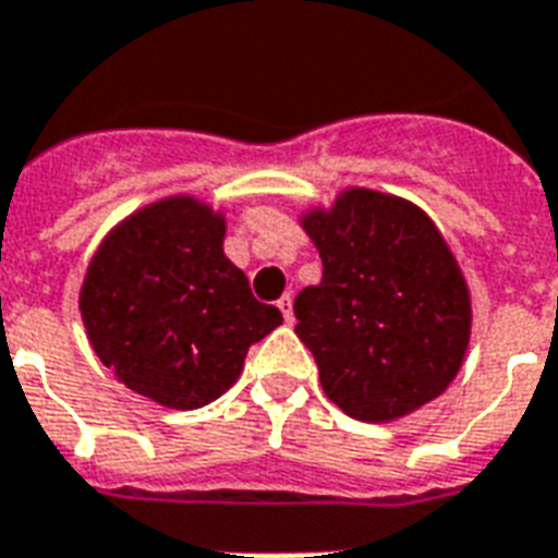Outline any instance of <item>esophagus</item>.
Instances as JSON below:
<instances>
[{
	"label": "esophagus",
	"instance_id": "1",
	"mask_svg": "<svg viewBox=\"0 0 558 558\" xmlns=\"http://www.w3.org/2000/svg\"><path fill=\"white\" fill-rule=\"evenodd\" d=\"M278 310L283 313V318H287V322H292V295L278 298Z\"/></svg>",
	"mask_w": 558,
	"mask_h": 558
}]
</instances>
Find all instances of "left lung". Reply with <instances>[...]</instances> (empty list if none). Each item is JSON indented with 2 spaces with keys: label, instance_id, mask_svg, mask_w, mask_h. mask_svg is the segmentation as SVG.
<instances>
[{
  "label": "left lung",
  "instance_id": "left-lung-1",
  "mask_svg": "<svg viewBox=\"0 0 558 558\" xmlns=\"http://www.w3.org/2000/svg\"><path fill=\"white\" fill-rule=\"evenodd\" d=\"M301 225L325 271L298 292L295 333L327 398L374 424L439 398L465 360L471 298L430 216L395 195L348 190Z\"/></svg>",
  "mask_w": 558,
  "mask_h": 558
}]
</instances>
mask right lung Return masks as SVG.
Segmentation results:
<instances>
[{"label":"right lung","instance_id":"1","mask_svg":"<svg viewBox=\"0 0 558 558\" xmlns=\"http://www.w3.org/2000/svg\"><path fill=\"white\" fill-rule=\"evenodd\" d=\"M225 219L190 195L128 216L81 287L93 351L160 407L198 410L228 392L254 342L283 322L222 251Z\"/></svg>","mask_w":558,"mask_h":558}]
</instances>
